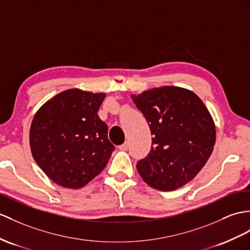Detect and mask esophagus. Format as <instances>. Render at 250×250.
<instances>
[{"label": "esophagus", "mask_w": 250, "mask_h": 250, "mask_svg": "<svg viewBox=\"0 0 250 250\" xmlns=\"http://www.w3.org/2000/svg\"><path fill=\"white\" fill-rule=\"evenodd\" d=\"M119 149H120V150H123V151L127 150V149H128V143H124V144L120 145V146H119Z\"/></svg>", "instance_id": "1"}]
</instances>
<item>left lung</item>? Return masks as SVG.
Returning a JSON list of instances; mask_svg holds the SVG:
<instances>
[{
  "label": "left lung",
  "mask_w": 250,
  "mask_h": 250,
  "mask_svg": "<svg viewBox=\"0 0 250 250\" xmlns=\"http://www.w3.org/2000/svg\"><path fill=\"white\" fill-rule=\"evenodd\" d=\"M131 99L153 135L149 154L137 163L140 176L159 191L184 187L214 147L216 131L209 110L192 91L174 86L146 90Z\"/></svg>",
  "instance_id": "left-lung-1"
}]
</instances>
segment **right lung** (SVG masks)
I'll return each mask as SVG.
<instances>
[{
    "label": "right lung",
    "instance_id": "1",
    "mask_svg": "<svg viewBox=\"0 0 250 250\" xmlns=\"http://www.w3.org/2000/svg\"><path fill=\"white\" fill-rule=\"evenodd\" d=\"M105 96L69 89L36 112L29 130L30 150L55 184L83 188L107 166L114 146L107 136L108 126L97 115Z\"/></svg>",
    "mask_w": 250,
    "mask_h": 250
}]
</instances>
